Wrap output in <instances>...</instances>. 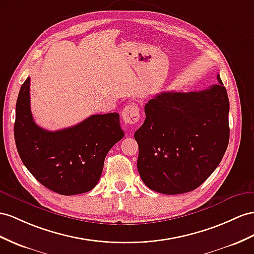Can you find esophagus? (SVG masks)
<instances>
[{"mask_svg":"<svg viewBox=\"0 0 254 254\" xmlns=\"http://www.w3.org/2000/svg\"><path fill=\"white\" fill-rule=\"evenodd\" d=\"M122 118L123 121L127 125H135L139 121L140 115H139V109L136 104H128L122 110Z\"/></svg>","mask_w":254,"mask_h":254,"instance_id":"34e87169","label":"esophagus"}]
</instances>
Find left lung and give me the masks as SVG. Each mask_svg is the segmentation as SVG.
<instances>
[{"label":"left lung","mask_w":254,"mask_h":254,"mask_svg":"<svg viewBox=\"0 0 254 254\" xmlns=\"http://www.w3.org/2000/svg\"><path fill=\"white\" fill-rule=\"evenodd\" d=\"M218 84L193 92H162L145 105L134 137L144 184L162 194L196 189L218 167L230 139V102Z\"/></svg>","instance_id":"left-lung-1"}]
</instances>
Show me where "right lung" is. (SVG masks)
Masks as SVG:
<instances>
[{
	"instance_id": "right-lung-1",
	"label": "right lung",
	"mask_w": 254,
	"mask_h": 254,
	"mask_svg": "<svg viewBox=\"0 0 254 254\" xmlns=\"http://www.w3.org/2000/svg\"><path fill=\"white\" fill-rule=\"evenodd\" d=\"M14 134L24 166L38 183L61 195L92 190L106 154L125 136L117 113L92 115L55 132L40 127L31 114L30 77L18 94Z\"/></svg>"
}]
</instances>
